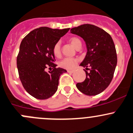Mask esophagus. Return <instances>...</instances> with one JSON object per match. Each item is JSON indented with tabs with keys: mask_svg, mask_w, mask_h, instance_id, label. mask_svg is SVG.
I'll use <instances>...</instances> for the list:
<instances>
[{
	"mask_svg": "<svg viewBox=\"0 0 133 133\" xmlns=\"http://www.w3.org/2000/svg\"><path fill=\"white\" fill-rule=\"evenodd\" d=\"M67 72H68V73H70V74H72L74 72V71L73 70H67Z\"/></svg>",
	"mask_w": 133,
	"mask_h": 133,
	"instance_id": "1",
	"label": "esophagus"
}]
</instances>
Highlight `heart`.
<instances>
[{
    "label": "heart",
    "instance_id": "b5f03b06",
    "mask_svg": "<svg viewBox=\"0 0 133 133\" xmlns=\"http://www.w3.org/2000/svg\"><path fill=\"white\" fill-rule=\"evenodd\" d=\"M69 41L71 44L76 48H79L81 46V42L79 38L76 37H71L69 39ZM52 52L54 55L56 57H60L61 54V42L57 41L54 45L52 48ZM79 59L76 57H65L59 62V65L61 68H65L68 70H72L76 66L78 63Z\"/></svg>",
    "mask_w": 133,
    "mask_h": 133
}]
</instances>
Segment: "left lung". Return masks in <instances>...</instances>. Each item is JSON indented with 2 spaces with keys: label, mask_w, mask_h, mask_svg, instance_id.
I'll use <instances>...</instances> for the list:
<instances>
[{
  "label": "left lung",
  "mask_w": 133,
  "mask_h": 133,
  "mask_svg": "<svg viewBox=\"0 0 133 133\" xmlns=\"http://www.w3.org/2000/svg\"><path fill=\"white\" fill-rule=\"evenodd\" d=\"M70 32L85 40L87 52L80 66L90 70L88 72L84 69L86 79L76 87L86 95H97L109 85L114 76L117 55L112 39L103 29L89 24L73 28Z\"/></svg>",
  "instance_id": "8db88e82"
}]
</instances>
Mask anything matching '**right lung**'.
<instances>
[{"label":"right lung","mask_w":133,"mask_h":133,"mask_svg":"<svg viewBox=\"0 0 133 133\" xmlns=\"http://www.w3.org/2000/svg\"><path fill=\"white\" fill-rule=\"evenodd\" d=\"M68 30L41 27L30 31L21 41L17 57L19 78L26 92L35 98L46 99L53 96L59 76L66 72L56 68L52 48ZM46 68L51 70L46 72Z\"/></svg>","instance_id":"obj_1"}]
</instances>
